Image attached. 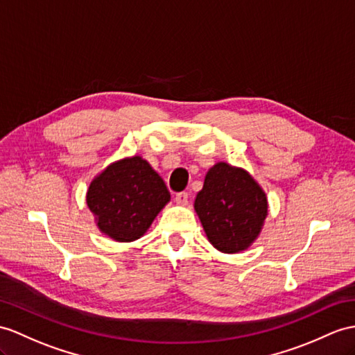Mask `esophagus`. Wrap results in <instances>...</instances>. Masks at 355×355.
I'll return each instance as SVG.
<instances>
[{
  "mask_svg": "<svg viewBox=\"0 0 355 355\" xmlns=\"http://www.w3.org/2000/svg\"><path fill=\"white\" fill-rule=\"evenodd\" d=\"M175 202H176L178 205H180V206L188 205V193H185V191L178 193L176 197H175Z\"/></svg>",
  "mask_w": 355,
  "mask_h": 355,
  "instance_id": "1",
  "label": "esophagus"
}]
</instances>
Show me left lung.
Listing matches in <instances>:
<instances>
[{
	"instance_id": "obj_1",
	"label": "left lung",
	"mask_w": 355,
	"mask_h": 355,
	"mask_svg": "<svg viewBox=\"0 0 355 355\" xmlns=\"http://www.w3.org/2000/svg\"><path fill=\"white\" fill-rule=\"evenodd\" d=\"M194 209L209 243L223 253H238L257 238L268 202L245 170L218 162L206 173Z\"/></svg>"
}]
</instances>
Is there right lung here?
Listing matches in <instances>:
<instances>
[{
    "mask_svg": "<svg viewBox=\"0 0 355 355\" xmlns=\"http://www.w3.org/2000/svg\"><path fill=\"white\" fill-rule=\"evenodd\" d=\"M168 200L164 180L140 157L111 164L87 191V205L101 232L119 243L143 236Z\"/></svg>",
    "mask_w": 355,
    "mask_h": 355,
    "instance_id": "1",
    "label": "right lung"
}]
</instances>
